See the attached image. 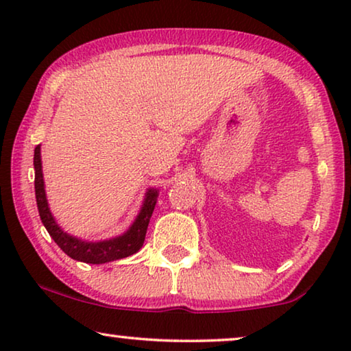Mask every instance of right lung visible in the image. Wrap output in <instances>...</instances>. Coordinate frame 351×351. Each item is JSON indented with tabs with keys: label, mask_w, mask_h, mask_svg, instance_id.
<instances>
[{
	"label": "right lung",
	"mask_w": 351,
	"mask_h": 351,
	"mask_svg": "<svg viewBox=\"0 0 351 351\" xmlns=\"http://www.w3.org/2000/svg\"><path fill=\"white\" fill-rule=\"evenodd\" d=\"M33 166H35L36 204H38V213H40L41 222L46 227L47 233H49L52 239L57 243V246H59L66 256L75 258V261H80L84 263H95V265H99V263L119 261V258L132 256V254H136L138 249L143 246L148 222H150V217L158 199L156 189L147 190L141 213L137 214L136 220H134L131 227H129L123 234L110 238V239H104V241H84V239L71 237V234L64 232V230L57 225L56 219L52 217L49 204H47V199H46L45 179H43V169H41L43 166H41L40 145H36L35 148Z\"/></svg>",
	"instance_id": "obj_1"
}]
</instances>
